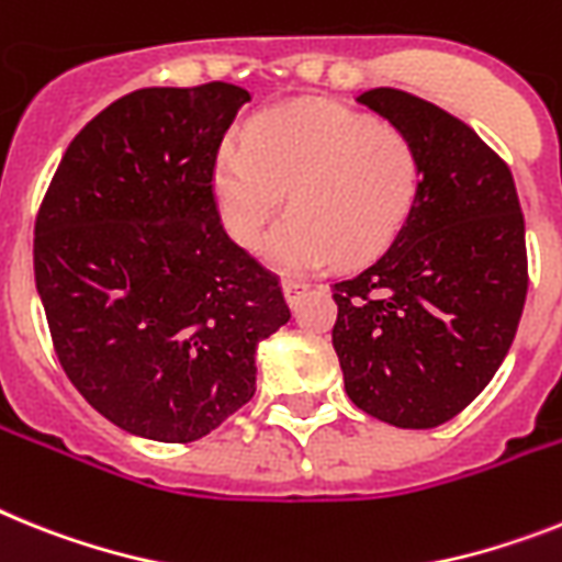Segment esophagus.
Here are the masks:
<instances>
[{"label": "esophagus", "mask_w": 562, "mask_h": 562, "mask_svg": "<svg viewBox=\"0 0 562 562\" xmlns=\"http://www.w3.org/2000/svg\"><path fill=\"white\" fill-rule=\"evenodd\" d=\"M311 285L305 280H285L282 282V291H285V300H289L291 308H296V305L303 303L305 291H308Z\"/></svg>", "instance_id": "obj_1"}]
</instances>
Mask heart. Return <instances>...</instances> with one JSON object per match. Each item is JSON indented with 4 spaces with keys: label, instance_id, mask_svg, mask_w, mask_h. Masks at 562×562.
I'll return each mask as SVG.
<instances>
[{
    "label": "heart",
    "instance_id": "b5f03b06",
    "mask_svg": "<svg viewBox=\"0 0 562 562\" xmlns=\"http://www.w3.org/2000/svg\"><path fill=\"white\" fill-rule=\"evenodd\" d=\"M289 191L291 214L273 228L268 257L289 271L366 262L385 251L414 209L419 157L394 125L331 102L273 108L248 139H225L214 193L228 234L254 248Z\"/></svg>",
    "mask_w": 562,
    "mask_h": 562
}]
</instances>
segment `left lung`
I'll return each mask as SVG.
<instances>
[{
  "label": "left lung",
  "mask_w": 562,
  "mask_h": 562,
  "mask_svg": "<svg viewBox=\"0 0 562 562\" xmlns=\"http://www.w3.org/2000/svg\"><path fill=\"white\" fill-rule=\"evenodd\" d=\"M357 102L417 148L414 209L374 262L331 285V342L357 408L397 428L457 417L506 360L529 291L526 223L506 159L414 93Z\"/></svg>",
  "instance_id": "8db88e82"
}]
</instances>
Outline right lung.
I'll list each match as a JSON object with an SVG mask.
<instances>
[{
  "label": "right lung",
  "instance_id": "1",
  "mask_svg": "<svg viewBox=\"0 0 562 562\" xmlns=\"http://www.w3.org/2000/svg\"><path fill=\"white\" fill-rule=\"evenodd\" d=\"M245 88H143L65 150L33 225V277L65 374L113 426L193 442L257 391L280 277L225 234L214 165Z\"/></svg>",
  "mask_w": 562,
  "mask_h": 562
}]
</instances>
